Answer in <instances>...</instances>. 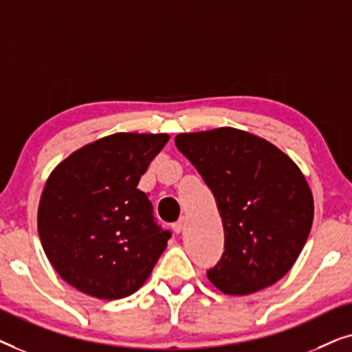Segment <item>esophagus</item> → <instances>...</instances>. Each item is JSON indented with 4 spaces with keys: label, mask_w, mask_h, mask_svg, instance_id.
<instances>
[{
    "label": "esophagus",
    "mask_w": 352,
    "mask_h": 352,
    "mask_svg": "<svg viewBox=\"0 0 352 352\" xmlns=\"http://www.w3.org/2000/svg\"><path fill=\"white\" fill-rule=\"evenodd\" d=\"M184 228H186V219L184 218H182L181 221H177V223L173 224V230H175L176 234H181L182 230H184Z\"/></svg>",
    "instance_id": "obj_1"
}]
</instances>
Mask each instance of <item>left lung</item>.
I'll return each mask as SVG.
<instances>
[{"label":"left lung","mask_w":352,"mask_h":352,"mask_svg":"<svg viewBox=\"0 0 352 352\" xmlns=\"http://www.w3.org/2000/svg\"><path fill=\"white\" fill-rule=\"evenodd\" d=\"M175 144L213 192L223 219L226 250L208 280L234 296L280 280L314 219L311 187L296 163L266 139L229 126L179 133Z\"/></svg>","instance_id":"obj_1"}]
</instances>
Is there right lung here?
Here are the masks:
<instances>
[{
    "label": "right lung",
    "mask_w": 352,
    "mask_h": 352,
    "mask_svg": "<svg viewBox=\"0 0 352 352\" xmlns=\"http://www.w3.org/2000/svg\"><path fill=\"white\" fill-rule=\"evenodd\" d=\"M168 139L165 133H115L51 171L38 205V234L69 285L120 300L146 283L171 234L153 221L138 184Z\"/></svg>",
    "instance_id": "add662e5"
}]
</instances>
